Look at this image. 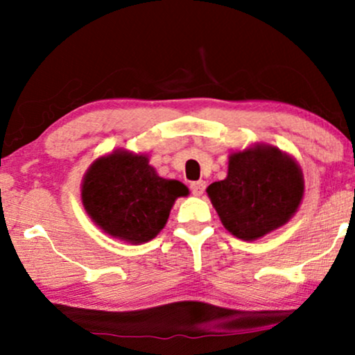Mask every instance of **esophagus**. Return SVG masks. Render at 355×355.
<instances>
[{"instance_id":"34e87169","label":"esophagus","mask_w":355,"mask_h":355,"mask_svg":"<svg viewBox=\"0 0 355 355\" xmlns=\"http://www.w3.org/2000/svg\"><path fill=\"white\" fill-rule=\"evenodd\" d=\"M205 187H207V183L203 180L190 183V190H191V193L195 195V197H200V195H203V191H205Z\"/></svg>"}]
</instances>
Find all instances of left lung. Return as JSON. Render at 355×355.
<instances>
[{
    "label": "left lung",
    "instance_id": "left-lung-1",
    "mask_svg": "<svg viewBox=\"0 0 355 355\" xmlns=\"http://www.w3.org/2000/svg\"><path fill=\"white\" fill-rule=\"evenodd\" d=\"M207 193L232 235L257 240L294 217L304 175L291 155L260 144L230 153L227 178L209 185Z\"/></svg>",
    "mask_w": 355,
    "mask_h": 355
}]
</instances>
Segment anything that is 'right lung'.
<instances>
[{"mask_svg": "<svg viewBox=\"0 0 355 355\" xmlns=\"http://www.w3.org/2000/svg\"><path fill=\"white\" fill-rule=\"evenodd\" d=\"M189 189L158 177L146 155L115 150L96 158L81 183V202L105 234L125 242L145 243L160 234L178 197Z\"/></svg>", "mask_w": 355, "mask_h": 355, "instance_id": "obj_1", "label": "right lung"}]
</instances>
